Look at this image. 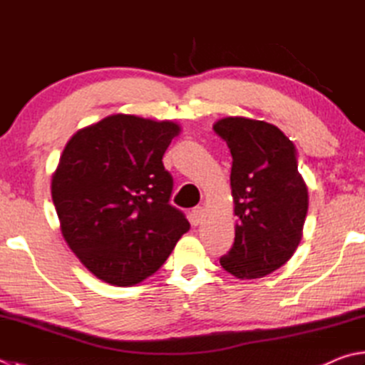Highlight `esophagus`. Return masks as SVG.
<instances>
[{"mask_svg": "<svg viewBox=\"0 0 365 365\" xmlns=\"http://www.w3.org/2000/svg\"><path fill=\"white\" fill-rule=\"evenodd\" d=\"M203 215H205V210L202 208V206H195V208L192 210V224L194 225L200 224L203 219Z\"/></svg>", "mask_w": 365, "mask_h": 365, "instance_id": "esophagus-1", "label": "esophagus"}]
</instances>
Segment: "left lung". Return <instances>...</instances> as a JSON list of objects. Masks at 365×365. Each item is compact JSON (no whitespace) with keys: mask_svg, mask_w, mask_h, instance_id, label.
Listing matches in <instances>:
<instances>
[{"mask_svg":"<svg viewBox=\"0 0 365 365\" xmlns=\"http://www.w3.org/2000/svg\"><path fill=\"white\" fill-rule=\"evenodd\" d=\"M215 132L232 154L235 242L221 257L240 279L262 278L289 260L302 240L308 189L297 168V150L278 127L247 118H224Z\"/></svg>","mask_w":365,"mask_h":365,"instance_id":"left-lung-1","label":"left lung"}]
</instances>
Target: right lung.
<instances>
[{
    "label": "right lung",
    "mask_w": 365,
    "mask_h": 365,
    "mask_svg": "<svg viewBox=\"0 0 365 365\" xmlns=\"http://www.w3.org/2000/svg\"><path fill=\"white\" fill-rule=\"evenodd\" d=\"M181 127L113 114L76 132L52 175L60 230L88 272L113 286L155 273L190 229L170 205L162 157Z\"/></svg>",
    "instance_id": "right-lung-1"
}]
</instances>
